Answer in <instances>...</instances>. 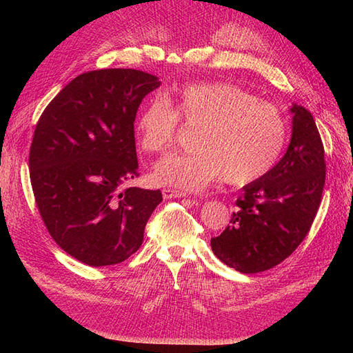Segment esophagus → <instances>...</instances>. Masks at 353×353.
Here are the masks:
<instances>
[{"label": "esophagus", "instance_id": "obj_1", "mask_svg": "<svg viewBox=\"0 0 353 353\" xmlns=\"http://www.w3.org/2000/svg\"><path fill=\"white\" fill-rule=\"evenodd\" d=\"M162 194L165 199H181V197H185L187 193L185 191H181V190H174V188H163L162 190Z\"/></svg>", "mask_w": 353, "mask_h": 353}]
</instances>
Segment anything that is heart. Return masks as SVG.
Here are the masks:
<instances>
[{"label":"heart","mask_w":353,"mask_h":353,"mask_svg":"<svg viewBox=\"0 0 353 353\" xmlns=\"http://www.w3.org/2000/svg\"><path fill=\"white\" fill-rule=\"evenodd\" d=\"M179 117L200 126L196 150L172 153L154 165L159 184L199 190L222 176L227 184L245 185L262 178L279 160L287 138L280 109L237 85L190 83L169 100L156 97L137 119L145 152L162 153L174 145Z\"/></svg>","instance_id":"1"}]
</instances>
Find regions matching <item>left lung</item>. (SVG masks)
Segmentation results:
<instances>
[{"label":"left lung","mask_w":353,"mask_h":353,"mask_svg":"<svg viewBox=\"0 0 353 353\" xmlns=\"http://www.w3.org/2000/svg\"><path fill=\"white\" fill-rule=\"evenodd\" d=\"M292 140L268 174L241 188L230 225L210 240L216 258L243 274L274 268L303 241L325 184L324 145L311 112L293 104Z\"/></svg>","instance_id":"obj_1"}]
</instances>
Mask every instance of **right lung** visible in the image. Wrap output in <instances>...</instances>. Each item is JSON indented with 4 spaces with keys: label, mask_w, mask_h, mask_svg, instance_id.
Returning a JSON list of instances; mask_svg holds the SVG:
<instances>
[{
    "label": "right lung",
    "mask_w": 353,
    "mask_h": 353,
    "mask_svg": "<svg viewBox=\"0 0 353 353\" xmlns=\"http://www.w3.org/2000/svg\"><path fill=\"white\" fill-rule=\"evenodd\" d=\"M154 74L101 69L72 79L42 112L29 152L39 215L60 248L90 266L123 262L144 239L160 190L125 187L140 175L134 122Z\"/></svg>",
    "instance_id": "1"
}]
</instances>
